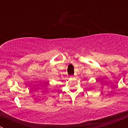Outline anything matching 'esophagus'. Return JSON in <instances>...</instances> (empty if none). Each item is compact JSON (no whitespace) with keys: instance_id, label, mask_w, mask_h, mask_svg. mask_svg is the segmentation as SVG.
Listing matches in <instances>:
<instances>
[{"instance_id":"34e87169","label":"esophagus","mask_w":128,"mask_h":128,"mask_svg":"<svg viewBox=\"0 0 128 128\" xmlns=\"http://www.w3.org/2000/svg\"><path fill=\"white\" fill-rule=\"evenodd\" d=\"M74 76H76V74H74Z\"/></svg>"}]
</instances>
